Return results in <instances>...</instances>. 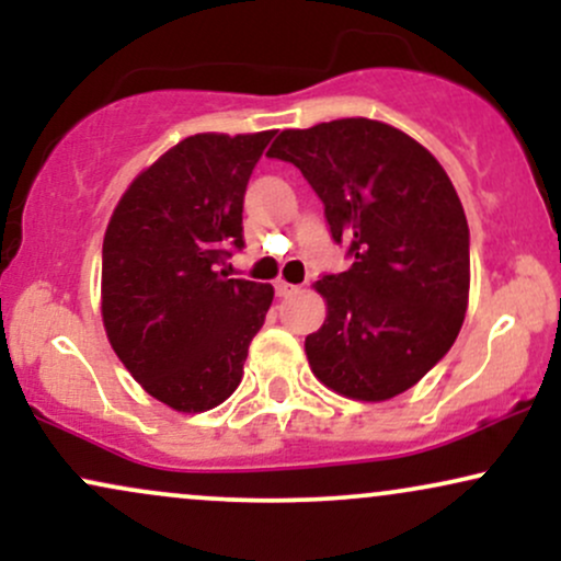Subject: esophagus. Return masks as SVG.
<instances>
[{"label": "esophagus", "instance_id": "1", "mask_svg": "<svg viewBox=\"0 0 561 561\" xmlns=\"http://www.w3.org/2000/svg\"><path fill=\"white\" fill-rule=\"evenodd\" d=\"M274 287H276V295H279V298H289V295H293V293H298V287L289 285V282H285V279L276 282Z\"/></svg>", "mask_w": 561, "mask_h": 561}]
</instances>
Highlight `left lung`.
Instances as JSON below:
<instances>
[{
	"label": "left lung",
	"mask_w": 561,
	"mask_h": 561,
	"mask_svg": "<svg viewBox=\"0 0 561 561\" xmlns=\"http://www.w3.org/2000/svg\"><path fill=\"white\" fill-rule=\"evenodd\" d=\"M268 158L300 169L353 266L317 289L327 319L306 356L356 401L409 390L454 345L469 298V227L443 165L388 124L340 118L287 128Z\"/></svg>",
	"instance_id": "8db88e82"
}]
</instances>
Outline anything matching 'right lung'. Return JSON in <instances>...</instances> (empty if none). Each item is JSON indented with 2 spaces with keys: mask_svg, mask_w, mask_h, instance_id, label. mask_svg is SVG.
I'll use <instances>...</instances> for the list:
<instances>
[{
  "mask_svg": "<svg viewBox=\"0 0 561 561\" xmlns=\"http://www.w3.org/2000/svg\"><path fill=\"white\" fill-rule=\"evenodd\" d=\"M274 131L195 134L134 179L102 242V321L152 398L186 414L224 403L274 287L229 279L242 203Z\"/></svg>",
  "mask_w": 561,
  "mask_h": 561,
  "instance_id": "add662e5",
  "label": "right lung"
}]
</instances>
